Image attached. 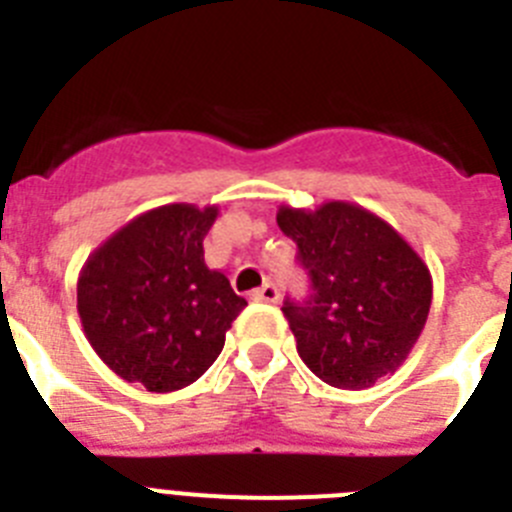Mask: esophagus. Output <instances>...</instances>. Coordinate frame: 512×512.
Returning a JSON list of instances; mask_svg holds the SVG:
<instances>
[{"instance_id": "obj_1", "label": "esophagus", "mask_w": 512, "mask_h": 512, "mask_svg": "<svg viewBox=\"0 0 512 512\" xmlns=\"http://www.w3.org/2000/svg\"><path fill=\"white\" fill-rule=\"evenodd\" d=\"M251 300L253 302H279V289L274 287L271 282H266V284H261L259 289H253Z\"/></svg>"}]
</instances>
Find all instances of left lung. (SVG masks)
Instances as JSON below:
<instances>
[{
    "mask_svg": "<svg viewBox=\"0 0 512 512\" xmlns=\"http://www.w3.org/2000/svg\"><path fill=\"white\" fill-rule=\"evenodd\" d=\"M277 223L310 277V295L282 307L307 369L341 390H364L395 372L431 310L423 259L390 223L351 202L312 212L284 205Z\"/></svg>",
    "mask_w": 512,
    "mask_h": 512,
    "instance_id": "left-lung-1",
    "label": "left lung"
}]
</instances>
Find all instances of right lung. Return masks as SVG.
Segmentation results:
<instances>
[{
	"mask_svg": "<svg viewBox=\"0 0 512 512\" xmlns=\"http://www.w3.org/2000/svg\"><path fill=\"white\" fill-rule=\"evenodd\" d=\"M217 207L164 205L130 220L92 253L76 310L99 359L125 382L174 392L220 356L246 300L205 264Z\"/></svg>",
	"mask_w": 512,
	"mask_h": 512,
	"instance_id": "right-lung-1",
	"label": "right lung"
}]
</instances>
